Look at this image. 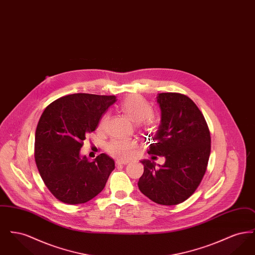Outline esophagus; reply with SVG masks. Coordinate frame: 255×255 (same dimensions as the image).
I'll return each instance as SVG.
<instances>
[{
  "label": "esophagus",
  "instance_id": "1",
  "mask_svg": "<svg viewBox=\"0 0 255 255\" xmlns=\"http://www.w3.org/2000/svg\"><path fill=\"white\" fill-rule=\"evenodd\" d=\"M128 162H129L128 160H121V159H118V160L116 161V164H118V165H120V164H122V165H126Z\"/></svg>",
  "mask_w": 255,
  "mask_h": 255
}]
</instances>
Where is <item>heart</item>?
I'll use <instances>...</instances> for the list:
<instances>
[{"label":"heart","instance_id":"heart-1","mask_svg":"<svg viewBox=\"0 0 255 255\" xmlns=\"http://www.w3.org/2000/svg\"><path fill=\"white\" fill-rule=\"evenodd\" d=\"M123 113L132 121L139 124L145 122L146 124H150L152 117V110L146 104L145 101L138 96H130L126 97L122 104ZM109 121V116L105 115L99 122L98 129L104 130ZM136 143L133 140H112L107 146V151L110 155L116 158L122 159H129L134 154V149Z\"/></svg>","mask_w":255,"mask_h":255}]
</instances>
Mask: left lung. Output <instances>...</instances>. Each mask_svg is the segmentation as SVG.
Listing matches in <instances>:
<instances>
[{
	"label": "left lung",
	"mask_w": 255,
	"mask_h": 255,
	"mask_svg": "<svg viewBox=\"0 0 255 255\" xmlns=\"http://www.w3.org/2000/svg\"><path fill=\"white\" fill-rule=\"evenodd\" d=\"M160 124L148 154L163 156L165 162L142 159L144 172L137 182L141 193L163 206L181 204L202 182L210 155V133L202 112L186 96L158 94ZM151 138V139H152Z\"/></svg>",
	"instance_id": "left-lung-1"
}]
</instances>
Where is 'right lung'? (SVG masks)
Listing matches in <instances>:
<instances>
[{
	"mask_svg": "<svg viewBox=\"0 0 255 255\" xmlns=\"http://www.w3.org/2000/svg\"><path fill=\"white\" fill-rule=\"evenodd\" d=\"M116 101L115 96L73 94L56 99L43 112L35 132V162L46 186L62 203L84 204L105 187L114 159L100 154L91 162L80 149Z\"/></svg>",
	"mask_w": 255,
	"mask_h": 255,
	"instance_id": "1",
	"label": "right lung"
}]
</instances>
